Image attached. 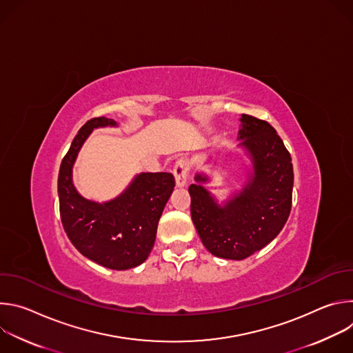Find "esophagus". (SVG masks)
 I'll return each instance as SVG.
<instances>
[{
    "label": "esophagus",
    "mask_w": 353,
    "mask_h": 353,
    "mask_svg": "<svg viewBox=\"0 0 353 353\" xmlns=\"http://www.w3.org/2000/svg\"><path fill=\"white\" fill-rule=\"evenodd\" d=\"M190 172V162L185 158H180L173 169V174L176 179V187L181 188L187 184V176Z\"/></svg>",
    "instance_id": "1"
}]
</instances>
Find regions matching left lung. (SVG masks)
Returning a JSON list of instances; mask_svg holds the SVG:
<instances>
[{
  "label": "left lung",
  "instance_id": "1",
  "mask_svg": "<svg viewBox=\"0 0 353 353\" xmlns=\"http://www.w3.org/2000/svg\"><path fill=\"white\" fill-rule=\"evenodd\" d=\"M239 131L253 162L244 188L221 207L205 190L208 181L196 174L188 187L191 218L201 241L211 254L244 260L272 241L285 226L292 208V158L275 128L257 117L241 114Z\"/></svg>",
  "mask_w": 353,
  "mask_h": 353
}]
</instances>
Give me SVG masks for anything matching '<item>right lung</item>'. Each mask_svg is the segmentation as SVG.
I'll use <instances>...</instances> for the list:
<instances>
[{"label": "right lung", "instance_id": "add662e5", "mask_svg": "<svg viewBox=\"0 0 353 353\" xmlns=\"http://www.w3.org/2000/svg\"><path fill=\"white\" fill-rule=\"evenodd\" d=\"M117 125L94 117L75 135L59 173L60 216L64 230L82 256L110 270L142 264L152 250L157 229L174 188L172 173H141L127 190L109 203L99 204L79 195L72 184V166L93 128Z\"/></svg>", "mask_w": 353, "mask_h": 353}]
</instances>
